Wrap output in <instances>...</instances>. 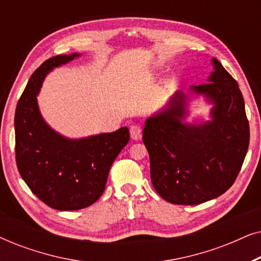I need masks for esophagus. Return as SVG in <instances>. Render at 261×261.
Masks as SVG:
<instances>
[{"label": "esophagus", "mask_w": 261, "mask_h": 261, "mask_svg": "<svg viewBox=\"0 0 261 261\" xmlns=\"http://www.w3.org/2000/svg\"><path fill=\"white\" fill-rule=\"evenodd\" d=\"M129 132H130V138L133 139V140H139V139L141 138V127L138 126V124H133V126H130L129 128Z\"/></svg>", "instance_id": "obj_1"}]
</instances>
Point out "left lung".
<instances>
[{"instance_id":"8db88e82","label":"left lung","mask_w":261,"mask_h":261,"mask_svg":"<svg viewBox=\"0 0 261 261\" xmlns=\"http://www.w3.org/2000/svg\"><path fill=\"white\" fill-rule=\"evenodd\" d=\"M209 83L191 87L213 102V120L181 122L187 96L178 92L164 112L146 120L142 140L151 180L172 204L196 205L224 194L234 184L249 145V123L239 84L219 60Z\"/></svg>"}]
</instances>
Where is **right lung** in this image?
I'll return each mask as SVG.
<instances>
[{"instance_id":"add662e5","label":"right lung","mask_w":261,"mask_h":261,"mask_svg":"<svg viewBox=\"0 0 261 261\" xmlns=\"http://www.w3.org/2000/svg\"><path fill=\"white\" fill-rule=\"evenodd\" d=\"M78 56L59 55L45 60L28 81L14 120L15 159L21 177L40 201L64 212L87 208L101 197L112 164L129 141L127 127L70 140L42 120L37 95L46 73Z\"/></svg>"}]
</instances>
